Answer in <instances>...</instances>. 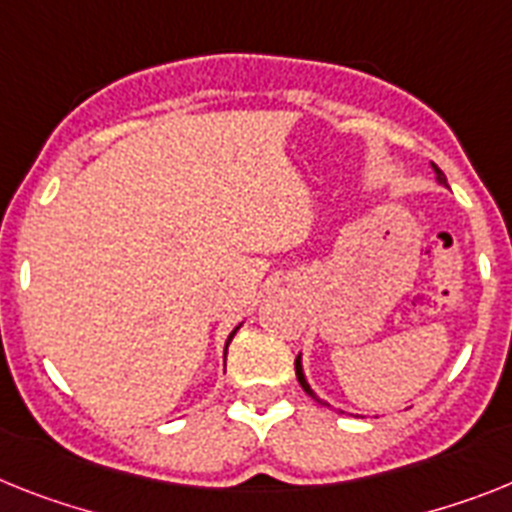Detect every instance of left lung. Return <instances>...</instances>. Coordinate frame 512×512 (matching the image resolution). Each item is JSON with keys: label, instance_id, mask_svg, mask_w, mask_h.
<instances>
[{"label": "left lung", "instance_id": "obj_1", "mask_svg": "<svg viewBox=\"0 0 512 512\" xmlns=\"http://www.w3.org/2000/svg\"><path fill=\"white\" fill-rule=\"evenodd\" d=\"M432 171H435V179H437V184H442V187H448V179H445V174H442L440 169H437L435 163H432ZM294 369H296V380H299V385H302L304 388V393L309 395V398H315L317 403H320V406H330V403H325L320 398V395L315 393V390H312V385H309V380H307V375H304V364H302V354L296 356V362H294ZM343 414V411H341Z\"/></svg>", "mask_w": 512, "mask_h": 512}]
</instances>
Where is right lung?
Returning a JSON list of instances; mask_svg holds the SVG:
<instances>
[{"label": "right lung", "instance_id": "add662e5", "mask_svg": "<svg viewBox=\"0 0 512 512\" xmlns=\"http://www.w3.org/2000/svg\"><path fill=\"white\" fill-rule=\"evenodd\" d=\"M239 328H242V322H239V325H236V328H234V330H231V333H229V338H226V349H229V343H231V338H234V336H236V330H239Z\"/></svg>", "mask_w": 512, "mask_h": 512}]
</instances>
